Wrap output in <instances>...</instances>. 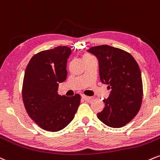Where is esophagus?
Returning a JSON list of instances; mask_svg holds the SVG:
<instances>
[{"instance_id":"esophagus-1","label":"esophagus","mask_w":160,"mask_h":160,"mask_svg":"<svg viewBox=\"0 0 160 160\" xmlns=\"http://www.w3.org/2000/svg\"><path fill=\"white\" fill-rule=\"evenodd\" d=\"M82 99H84V100H86V101H90V100H91V99H92V97H88V96H85L84 94L82 95Z\"/></svg>"}]
</instances>
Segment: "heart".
I'll return each mask as SVG.
<instances>
[{"instance_id":"obj_1","label":"heart","mask_w":160,"mask_h":160,"mask_svg":"<svg viewBox=\"0 0 160 160\" xmlns=\"http://www.w3.org/2000/svg\"><path fill=\"white\" fill-rule=\"evenodd\" d=\"M93 58V56H91V54H84L83 55V59L84 60L88 59V58Z\"/></svg>"}]
</instances>
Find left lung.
<instances>
[{
	"instance_id": "obj_1",
	"label": "left lung",
	"mask_w": 160,
	"mask_h": 160,
	"mask_svg": "<svg viewBox=\"0 0 160 160\" xmlns=\"http://www.w3.org/2000/svg\"><path fill=\"white\" fill-rule=\"evenodd\" d=\"M88 52L97 58L101 82L112 90L109 97L103 99L104 109L97 118L110 127H123L136 117L142 105L139 66L128 52L108 45L91 47Z\"/></svg>"
}]
</instances>
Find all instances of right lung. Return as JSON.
I'll list each match as a JSON object with an SVG mask.
<instances>
[{
  "mask_svg": "<svg viewBox=\"0 0 160 160\" xmlns=\"http://www.w3.org/2000/svg\"><path fill=\"white\" fill-rule=\"evenodd\" d=\"M70 48L58 46L36 54L26 67L22 99L30 118L45 130L58 132L72 121L81 97L59 95V83L67 76V63Z\"/></svg>",
  "mask_w": 160,
  "mask_h": 160,
  "instance_id": "add662e5",
  "label": "right lung"
}]
</instances>
